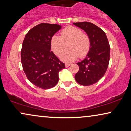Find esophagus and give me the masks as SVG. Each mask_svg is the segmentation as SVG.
<instances>
[{
    "mask_svg": "<svg viewBox=\"0 0 131 131\" xmlns=\"http://www.w3.org/2000/svg\"><path fill=\"white\" fill-rule=\"evenodd\" d=\"M71 65V63H65V66L66 68H68V67H69V66Z\"/></svg>",
    "mask_w": 131,
    "mask_h": 131,
    "instance_id": "1",
    "label": "esophagus"
}]
</instances>
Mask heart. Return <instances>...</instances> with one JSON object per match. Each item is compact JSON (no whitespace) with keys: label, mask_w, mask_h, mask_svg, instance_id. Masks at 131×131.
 I'll return each mask as SVG.
<instances>
[{"label":"heart","mask_w":131,"mask_h":131,"mask_svg":"<svg viewBox=\"0 0 131 131\" xmlns=\"http://www.w3.org/2000/svg\"><path fill=\"white\" fill-rule=\"evenodd\" d=\"M68 44V50L61 55L60 59L64 62H71L79 56L82 58L89 52L91 43L89 37L81 29L73 26H68L62 29L60 36L54 35L50 40L51 50L59 56Z\"/></svg>","instance_id":"obj_1"}]
</instances>
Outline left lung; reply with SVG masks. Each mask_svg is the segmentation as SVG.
I'll return each mask as SVG.
<instances>
[{
    "label": "left lung",
    "mask_w": 131,
    "mask_h": 131,
    "mask_svg": "<svg viewBox=\"0 0 131 131\" xmlns=\"http://www.w3.org/2000/svg\"><path fill=\"white\" fill-rule=\"evenodd\" d=\"M73 24L85 31L91 43L86 58L77 63L80 69L75 75V79L82 85H91L98 82L107 69L110 45L104 31L94 24L82 22Z\"/></svg>",
    "instance_id": "left-lung-1"
}]
</instances>
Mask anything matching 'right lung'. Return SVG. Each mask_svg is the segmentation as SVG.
<instances>
[{
    "label": "right lung",
    "mask_w": 131,
    "mask_h": 131,
    "mask_svg": "<svg viewBox=\"0 0 131 131\" xmlns=\"http://www.w3.org/2000/svg\"><path fill=\"white\" fill-rule=\"evenodd\" d=\"M61 29L58 24L41 23L25 35L21 51L23 70L31 83L42 89H49L59 81V72L65 68L52 51L50 40Z\"/></svg>",
    "instance_id": "obj_1"
}]
</instances>
